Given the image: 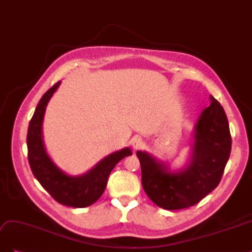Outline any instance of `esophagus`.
<instances>
[{
  "label": "esophagus",
  "instance_id": "1",
  "mask_svg": "<svg viewBox=\"0 0 252 252\" xmlns=\"http://www.w3.org/2000/svg\"><path fill=\"white\" fill-rule=\"evenodd\" d=\"M143 146V141L140 139V138H135L133 141H132V147L134 150L139 149Z\"/></svg>",
  "mask_w": 252,
  "mask_h": 252
}]
</instances>
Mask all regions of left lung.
Returning <instances> with one entry per match:
<instances>
[{
	"mask_svg": "<svg viewBox=\"0 0 252 252\" xmlns=\"http://www.w3.org/2000/svg\"><path fill=\"white\" fill-rule=\"evenodd\" d=\"M210 100L195 125L191 161L185 169L170 172L147 152L136 151L143 188L158 207L188 208L217 188L222 179L231 151V135L223 107L212 95Z\"/></svg>",
	"mask_w": 252,
	"mask_h": 252,
	"instance_id": "8db88e82",
	"label": "left lung"
}]
</instances>
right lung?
Returning <instances> with one entry per match:
<instances>
[{"mask_svg": "<svg viewBox=\"0 0 252 252\" xmlns=\"http://www.w3.org/2000/svg\"><path fill=\"white\" fill-rule=\"evenodd\" d=\"M60 83H56L44 94L30 120L27 132L28 162L35 179L58 203L74 208L88 207L103 194L114 166L132 154L129 148L114 152L80 177H71L59 169L45 151L42 123L46 105Z\"/></svg>", "mask_w": 252, "mask_h": 252, "instance_id": "add662e5", "label": "right lung"}]
</instances>
